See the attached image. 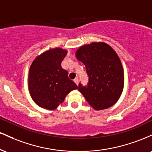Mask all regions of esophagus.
Returning a JSON list of instances; mask_svg holds the SVG:
<instances>
[{
    "mask_svg": "<svg viewBox=\"0 0 152 152\" xmlns=\"http://www.w3.org/2000/svg\"><path fill=\"white\" fill-rule=\"evenodd\" d=\"M74 81L75 82V83H76V85H78V78H75V79L74 80Z\"/></svg>",
    "mask_w": 152,
    "mask_h": 152,
    "instance_id": "obj_1",
    "label": "esophagus"
}]
</instances>
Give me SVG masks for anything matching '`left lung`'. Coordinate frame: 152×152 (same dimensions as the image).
I'll return each mask as SVG.
<instances>
[{
  "instance_id": "8db88e82",
  "label": "left lung",
  "mask_w": 152,
  "mask_h": 152,
  "mask_svg": "<svg viewBox=\"0 0 152 152\" xmlns=\"http://www.w3.org/2000/svg\"><path fill=\"white\" fill-rule=\"evenodd\" d=\"M76 57L86 66L88 83L78 91L95 110L111 107L121 96L124 85V69L119 57L109 45L92 42L76 50Z\"/></svg>"
}]
</instances>
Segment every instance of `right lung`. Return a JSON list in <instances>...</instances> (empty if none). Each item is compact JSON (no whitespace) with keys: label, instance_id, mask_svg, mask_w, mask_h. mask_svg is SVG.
<instances>
[{"label":"right lung","instance_id":"right-lung-1","mask_svg":"<svg viewBox=\"0 0 152 152\" xmlns=\"http://www.w3.org/2000/svg\"><path fill=\"white\" fill-rule=\"evenodd\" d=\"M67 50L54 48L38 56L29 69L28 90L34 102L48 110L57 109L66 95L78 86L61 67Z\"/></svg>","mask_w":152,"mask_h":152}]
</instances>
